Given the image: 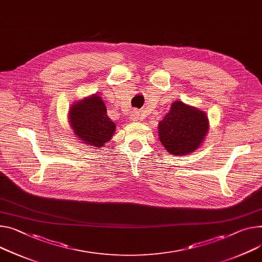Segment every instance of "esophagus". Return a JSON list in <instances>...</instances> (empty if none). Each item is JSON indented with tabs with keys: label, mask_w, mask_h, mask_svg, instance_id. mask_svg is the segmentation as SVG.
Here are the masks:
<instances>
[{
	"label": "esophagus",
	"mask_w": 262,
	"mask_h": 262,
	"mask_svg": "<svg viewBox=\"0 0 262 262\" xmlns=\"http://www.w3.org/2000/svg\"><path fill=\"white\" fill-rule=\"evenodd\" d=\"M130 117H131L132 120H134V122H136V120L139 119V111H138V110H133L132 113H131V115H130Z\"/></svg>",
	"instance_id": "obj_1"
}]
</instances>
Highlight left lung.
Returning <instances> with one entry per match:
<instances>
[{
	"mask_svg": "<svg viewBox=\"0 0 262 262\" xmlns=\"http://www.w3.org/2000/svg\"><path fill=\"white\" fill-rule=\"evenodd\" d=\"M208 130L204 111L176 100L158 124L159 142L173 155L189 154L203 144Z\"/></svg>",
	"mask_w": 262,
	"mask_h": 262,
	"instance_id": "8db88e82",
	"label": "left lung"
}]
</instances>
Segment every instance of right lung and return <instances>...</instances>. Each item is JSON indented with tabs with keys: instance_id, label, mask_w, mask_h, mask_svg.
I'll return each instance as SVG.
<instances>
[{
	"instance_id": "1",
	"label": "right lung",
	"mask_w": 262,
	"mask_h": 262,
	"mask_svg": "<svg viewBox=\"0 0 262 262\" xmlns=\"http://www.w3.org/2000/svg\"><path fill=\"white\" fill-rule=\"evenodd\" d=\"M69 124L78 142L103 147L112 138L115 124L107 115V108L102 97L93 94L74 103L69 110Z\"/></svg>"
}]
</instances>
